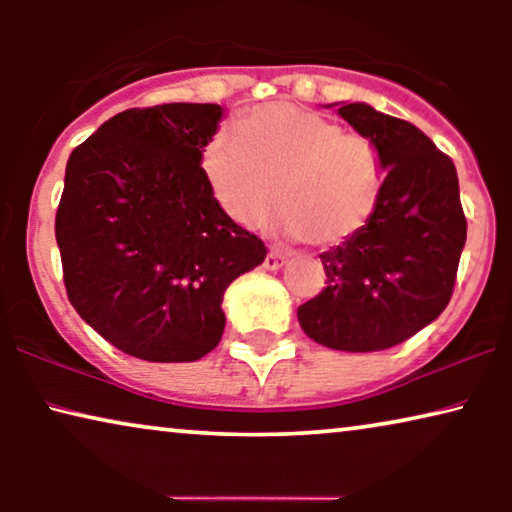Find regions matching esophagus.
Returning <instances> with one entry per match:
<instances>
[{
	"instance_id": "1",
	"label": "esophagus",
	"mask_w": 512,
	"mask_h": 512,
	"mask_svg": "<svg viewBox=\"0 0 512 512\" xmlns=\"http://www.w3.org/2000/svg\"><path fill=\"white\" fill-rule=\"evenodd\" d=\"M284 263H286V254H282V251H277V249H270L268 256H265V261H263V268L265 270H279Z\"/></svg>"
}]
</instances>
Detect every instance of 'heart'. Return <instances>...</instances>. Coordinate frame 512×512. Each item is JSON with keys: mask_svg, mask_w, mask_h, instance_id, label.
Returning <instances> with one entry per match:
<instances>
[{"mask_svg": "<svg viewBox=\"0 0 512 512\" xmlns=\"http://www.w3.org/2000/svg\"><path fill=\"white\" fill-rule=\"evenodd\" d=\"M200 160L216 202L235 223L258 226L277 202L282 233L314 247L359 235L384 188L380 151L368 137L291 102L251 109L242 130L219 128Z\"/></svg>", "mask_w": 512, "mask_h": 512, "instance_id": "heart-1", "label": "heart"}]
</instances>
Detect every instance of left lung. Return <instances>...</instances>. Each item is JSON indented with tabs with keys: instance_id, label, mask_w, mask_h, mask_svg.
I'll return each mask as SVG.
<instances>
[{
	"instance_id": "obj_1",
	"label": "left lung",
	"mask_w": 512,
	"mask_h": 512,
	"mask_svg": "<svg viewBox=\"0 0 512 512\" xmlns=\"http://www.w3.org/2000/svg\"><path fill=\"white\" fill-rule=\"evenodd\" d=\"M328 107L377 146L384 188L368 226L319 256L326 289L298 307V321L324 347L377 352L412 338L450 303L466 244L459 179L412 123L366 102Z\"/></svg>"
}]
</instances>
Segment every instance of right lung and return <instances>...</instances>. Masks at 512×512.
<instances>
[{
    "instance_id": "1",
    "label": "right lung",
    "mask_w": 512,
    "mask_h": 512,
    "mask_svg": "<svg viewBox=\"0 0 512 512\" xmlns=\"http://www.w3.org/2000/svg\"><path fill=\"white\" fill-rule=\"evenodd\" d=\"M221 118L219 104L128 109L67 160L55 240L69 303L142 361L212 352L226 328L223 293L268 254L223 212L202 170Z\"/></svg>"
}]
</instances>
